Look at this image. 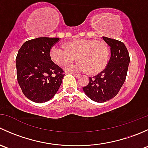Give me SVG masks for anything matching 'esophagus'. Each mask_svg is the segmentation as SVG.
Masks as SVG:
<instances>
[{"label":"esophagus","instance_id":"esophagus-1","mask_svg":"<svg viewBox=\"0 0 148 148\" xmlns=\"http://www.w3.org/2000/svg\"><path fill=\"white\" fill-rule=\"evenodd\" d=\"M73 75H74V77H80V75H79V74H74V73H73Z\"/></svg>","mask_w":148,"mask_h":148}]
</instances>
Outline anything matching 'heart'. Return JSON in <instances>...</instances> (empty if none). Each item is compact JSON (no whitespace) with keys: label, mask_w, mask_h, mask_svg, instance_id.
<instances>
[{"label":"heart","mask_w":148,"mask_h":148,"mask_svg":"<svg viewBox=\"0 0 148 148\" xmlns=\"http://www.w3.org/2000/svg\"><path fill=\"white\" fill-rule=\"evenodd\" d=\"M108 46L104 41L94 39H79L71 41L65 46L56 44L51 46L49 55L58 65H66L77 58L79 62L65 67L67 71L87 72L96 74L107 66L109 60Z\"/></svg>","instance_id":"b5f03b06"}]
</instances>
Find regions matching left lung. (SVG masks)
Listing matches in <instances>:
<instances>
[{
	"label": "left lung",
	"instance_id": "8db88e82",
	"mask_svg": "<svg viewBox=\"0 0 148 148\" xmlns=\"http://www.w3.org/2000/svg\"><path fill=\"white\" fill-rule=\"evenodd\" d=\"M110 46L111 56L106 68L97 75L89 78L83 87L86 96L96 102H105L118 94L126 79L130 56L125 44L116 39L102 37Z\"/></svg>",
	"mask_w": 148,
	"mask_h": 148
}]
</instances>
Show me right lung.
<instances>
[{
  "label": "right lung",
  "mask_w": 148,
  "mask_h": 148,
  "mask_svg": "<svg viewBox=\"0 0 148 148\" xmlns=\"http://www.w3.org/2000/svg\"><path fill=\"white\" fill-rule=\"evenodd\" d=\"M59 38L39 37L26 41L16 59L17 79L23 95L32 102L50 100L60 87L64 71L49 55Z\"/></svg>",
  "instance_id": "right-lung-1"
}]
</instances>
